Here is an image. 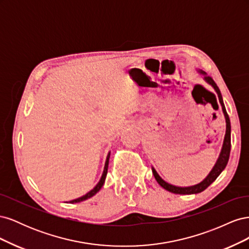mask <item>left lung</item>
Instances as JSON below:
<instances>
[{
  "mask_svg": "<svg viewBox=\"0 0 249 249\" xmlns=\"http://www.w3.org/2000/svg\"><path fill=\"white\" fill-rule=\"evenodd\" d=\"M197 72L203 77V80H205L206 83L210 86H212L213 89L216 91L218 99H219V103L221 105L222 108V112L224 115V119H225V135H224V139H223V143L222 146L220 149L219 156H218L216 163L214 164L213 168L211 169V171L209 172V175L203 178L200 183L193 185V186H188V187H180V186H176L167 183L166 180H164L160 176L159 173L157 172V170L154 168V166H152V170H153V175L156 178V180L158 182L162 188H164L165 190H167L171 193H176V194H196V193H200L203 190H206L207 188L212 184L214 180L219 177L220 173L224 170L225 166L229 162V158H230V152H231V122H230V117L227 113V110H225L224 104H223V100H222V95L220 93V90L218 88V86L216 85V83L213 81L212 78H210L207 76V73L205 71H202L201 70H197Z\"/></svg>",
  "mask_w": 249,
  "mask_h": 249,
  "instance_id": "obj_1",
  "label": "left lung"
}]
</instances>
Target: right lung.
<instances>
[{
  "instance_id": "add662e5",
  "label": "right lung",
  "mask_w": 249,
  "mask_h": 249,
  "mask_svg": "<svg viewBox=\"0 0 249 249\" xmlns=\"http://www.w3.org/2000/svg\"><path fill=\"white\" fill-rule=\"evenodd\" d=\"M109 159H110V152H109L108 155H107L106 162H105V167H104V170H103V173H102V177H101V178H100V180H99V183H97V184L94 186L93 189H91L89 192H87L86 194H84V195H83V196H81V197H78V198H76V199L71 200V201H70L71 203L80 202V201H83V200H86V199H88V198H90V197H92L93 195H95L97 192H99V191L102 189V187H103V185H104V183H105V179H106V177H107Z\"/></svg>"
}]
</instances>
